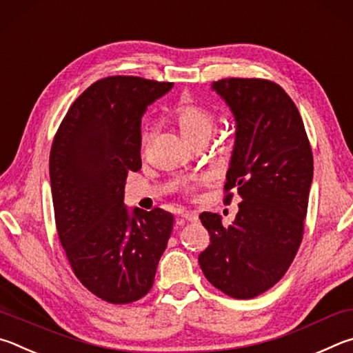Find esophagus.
<instances>
[{
	"label": "esophagus",
	"instance_id": "esophagus-1",
	"mask_svg": "<svg viewBox=\"0 0 353 353\" xmlns=\"http://www.w3.org/2000/svg\"><path fill=\"white\" fill-rule=\"evenodd\" d=\"M181 217L184 220H188V221H196V220H199V215H196L195 212H190V211H184L181 214Z\"/></svg>",
	"mask_w": 353,
	"mask_h": 353
}]
</instances>
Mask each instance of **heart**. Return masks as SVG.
<instances>
[{
    "mask_svg": "<svg viewBox=\"0 0 353 353\" xmlns=\"http://www.w3.org/2000/svg\"><path fill=\"white\" fill-rule=\"evenodd\" d=\"M170 117L175 122V125L180 130L183 138L189 144L199 139H209L215 127L214 113L205 105L194 102L192 99L184 96L175 107L170 110ZM145 133L142 134V139L145 141ZM192 190V189H189Z\"/></svg>",
    "mask_w": 353,
    "mask_h": 353,
    "instance_id": "1",
    "label": "heart"
}]
</instances>
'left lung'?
Wrapping results in <instances>:
<instances>
[{
    "instance_id": "8db88e82",
    "label": "left lung",
    "mask_w": 353,
    "mask_h": 353,
    "mask_svg": "<svg viewBox=\"0 0 353 353\" xmlns=\"http://www.w3.org/2000/svg\"><path fill=\"white\" fill-rule=\"evenodd\" d=\"M212 90L236 117V144L226 173L242 201L232 225L219 214L200 220L211 245L199 256L206 279L236 299H251L282 279L304 236L313 153L304 122L285 91L265 79H221Z\"/></svg>"
}]
</instances>
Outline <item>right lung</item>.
I'll use <instances>...</instances> for the list:
<instances>
[{
	"instance_id": "obj_1",
	"label": "right lung",
	"mask_w": 353,
	"mask_h": 353,
	"mask_svg": "<svg viewBox=\"0 0 353 353\" xmlns=\"http://www.w3.org/2000/svg\"><path fill=\"white\" fill-rule=\"evenodd\" d=\"M133 76L97 80L61 121L49 154L55 226L77 279L110 304H130L153 285L173 215L123 205L128 172L141 169V119L172 90Z\"/></svg>"
}]
</instances>
